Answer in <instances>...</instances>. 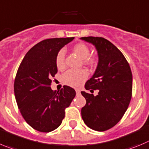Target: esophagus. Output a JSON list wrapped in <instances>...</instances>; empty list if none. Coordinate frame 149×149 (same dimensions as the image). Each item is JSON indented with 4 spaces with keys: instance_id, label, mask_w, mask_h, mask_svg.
I'll return each mask as SVG.
<instances>
[{
    "instance_id": "obj_1",
    "label": "esophagus",
    "mask_w": 149,
    "mask_h": 149,
    "mask_svg": "<svg viewBox=\"0 0 149 149\" xmlns=\"http://www.w3.org/2000/svg\"><path fill=\"white\" fill-rule=\"evenodd\" d=\"M76 91V94H77V95H80V91L79 89H76L75 90Z\"/></svg>"
}]
</instances>
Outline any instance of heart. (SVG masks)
Segmentation results:
<instances>
[{"label": "heart", "mask_w": 149, "mask_h": 149, "mask_svg": "<svg viewBox=\"0 0 149 149\" xmlns=\"http://www.w3.org/2000/svg\"><path fill=\"white\" fill-rule=\"evenodd\" d=\"M73 52L78 55L84 63L87 64H92L95 62L93 58L89 57L90 49L88 46L84 43H77L72 48ZM55 65L58 69L62 70L65 68V51L60 49L55 57ZM88 77V72L84 69L81 70H69L66 71L61 77V80L65 85L72 87H79L83 84Z\"/></svg>", "instance_id": "heart-1"}]
</instances>
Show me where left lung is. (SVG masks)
Wrapping results in <instances>:
<instances>
[{
	"label": "left lung",
	"instance_id": "1",
	"mask_svg": "<svg viewBox=\"0 0 149 149\" xmlns=\"http://www.w3.org/2000/svg\"><path fill=\"white\" fill-rule=\"evenodd\" d=\"M80 39L95 46L98 64L94 75L86 83V90L98 89L97 96L81 91L86 100L81 115L86 125L104 132L119 122L129 107L132 95V73L123 53L113 43L101 37Z\"/></svg>",
	"mask_w": 149,
	"mask_h": 149
}]
</instances>
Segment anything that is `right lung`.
<instances>
[{"instance_id": "1", "label": "right lung", "mask_w": 149, "mask_h": 149, "mask_svg": "<svg viewBox=\"0 0 149 149\" xmlns=\"http://www.w3.org/2000/svg\"><path fill=\"white\" fill-rule=\"evenodd\" d=\"M74 38H50L39 42L26 53L19 65L15 79L16 102L26 122L35 130L50 132L62 123L65 109L75 97V90L63 86L52 90V78L58 68V52Z\"/></svg>"}]
</instances>
